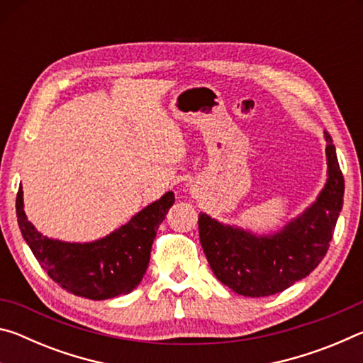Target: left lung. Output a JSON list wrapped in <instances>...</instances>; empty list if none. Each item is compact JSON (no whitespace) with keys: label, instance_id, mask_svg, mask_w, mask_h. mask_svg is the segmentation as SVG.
<instances>
[{"label":"left lung","instance_id":"obj_1","mask_svg":"<svg viewBox=\"0 0 363 363\" xmlns=\"http://www.w3.org/2000/svg\"><path fill=\"white\" fill-rule=\"evenodd\" d=\"M325 139L328 162L325 189L314 205L280 232L256 237L200 213V243L220 284L243 296H270L307 277L320 264L333 238L344 195V177L327 131Z\"/></svg>","mask_w":363,"mask_h":363}]
</instances>
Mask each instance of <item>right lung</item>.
Instances as JSON below:
<instances>
[{"mask_svg": "<svg viewBox=\"0 0 363 363\" xmlns=\"http://www.w3.org/2000/svg\"><path fill=\"white\" fill-rule=\"evenodd\" d=\"M173 203L174 194H164L118 230L91 243L43 237L23 211L22 187L17 192L16 211L23 238L49 277L77 296L101 301L131 293L140 284L153 238Z\"/></svg>", "mask_w": 363, "mask_h": 363, "instance_id": "add662e5", "label": "right lung"}]
</instances>
